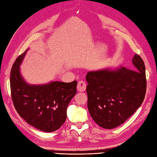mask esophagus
I'll list each match as a JSON object with an SVG mask.
<instances>
[{
    "label": "esophagus",
    "mask_w": 157,
    "mask_h": 157,
    "mask_svg": "<svg viewBox=\"0 0 157 157\" xmlns=\"http://www.w3.org/2000/svg\"><path fill=\"white\" fill-rule=\"evenodd\" d=\"M86 89V84L84 82L79 81L77 86V90L78 92H84Z\"/></svg>",
    "instance_id": "34e87169"
}]
</instances>
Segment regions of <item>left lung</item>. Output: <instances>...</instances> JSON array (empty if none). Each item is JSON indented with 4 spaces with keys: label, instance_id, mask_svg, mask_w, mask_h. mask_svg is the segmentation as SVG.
Wrapping results in <instances>:
<instances>
[{
    "label": "left lung",
    "instance_id": "1",
    "mask_svg": "<svg viewBox=\"0 0 157 157\" xmlns=\"http://www.w3.org/2000/svg\"><path fill=\"white\" fill-rule=\"evenodd\" d=\"M132 63L135 70L119 67L86 74L88 111L102 128L113 129L121 125L144 101L146 90L144 63L136 54Z\"/></svg>",
    "mask_w": 157,
    "mask_h": 157
}]
</instances>
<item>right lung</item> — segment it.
I'll return each instance as SVG.
<instances>
[{
    "label": "right lung",
    "instance_id": "add662e5",
    "mask_svg": "<svg viewBox=\"0 0 157 157\" xmlns=\"http://www.w3.org/2000/svg\"><path fill=\"white\" fill-rule=\"evenodd\" d=\"M28 50L19 55L10 75L11 98L17 112L28 124L45 132H55L67 119V109L76 94L77 81L29 84L20 72Z\"/></svg>",
    "mask_w": 157,
    "mask_h": 157
}]
</instances>
